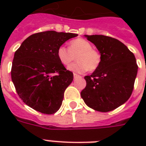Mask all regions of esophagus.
Instances as JSON below:
<instances>
[{
  "label": "esophagus",
  "mask_w": 146,
  "mask_h": 146,
  "mask_svg": "<svg viewBox=\"0 0 146 146\" xmlns=\"http://www.w3.org/2000/svg\"><path fill=\"white\" fill-rule=\"evenodd\" d=\"M73 77H74V79H77V78L80 77V76L76 74V73H73Z\"/></svg>",
  "instance_id": "34e87169"
}]
</instances>
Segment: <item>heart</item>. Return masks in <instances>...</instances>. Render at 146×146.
<instances>
[{
    "mask_svg": "<svg viewBox=\"0 0 146 146\" xmlns=\"http://www.w3.org/2000/svg\"><path fill=\"white\" fill-rule=\"evenodd\" d=\"M57 56L59 61L64 66L71 64L77 56V63L71 64L67 68L77 73H86L89 70H96L102 62V55L99 51L92 48L91 43L84 38L72 40L69 44V48L64 45L58 47Z\"/></svg>",
    "mask_w": 146,
    "mask_h": 146,
    "instance_id": "b5f03b06",
    "label": "heart"
}]
</instances>
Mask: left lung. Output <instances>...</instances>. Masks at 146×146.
I'll return each instance as SVG.
<instances>
[{
	"instance_id": "8db88e82",
	"label": "left lung",
	"mask_w": 146,
	"mask_h": 146,
	"mask_svg": "<svg viewBox=\"0 0 146 146\" xmlns=\"http://www.w3.org/2000/svg\"><path fill=\"white\" fill-rule=\"evenodd\" d=\"M102 55L98 68L85 76L86 86L81 97L87 106L108 112L129 99L133 90L138 66L136 57L124 44L102 35H85Z\"/></svg>"
}]
</instances>
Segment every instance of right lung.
Here are the masks:
<instances>
[{"mask_svg":"<svg viewBox=\"0 0 146 146\" xmlns=\"http://www.w3.org/2000/svg\"><path fill=\"white\" fill-rule=\"evenodd\" d=\"M77 35L55 31L35 33L17 49L11 78L18 96L26 105L45 114L59 110L73 74L59 61L57 50Z\"/></svg>","mask_w":146,"mask_h":146,"instance_id":"1","label":"right lung"}]
</instances>
